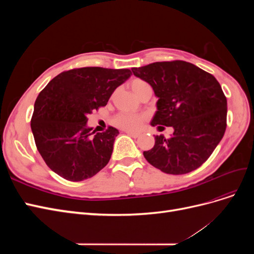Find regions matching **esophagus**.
Returning <instances> with one entry per match:
<instances>
[{"label": "esophagus", "instance_id": "1", "mask_svg": "<svg viewBox=\"0 0 254 254\" xmlns=\"http://www.w3.org/2000/svg\"><path fill=\"white\" fill-rule=\"evenodd\" d=\"M126 133L128 134V135H130L131 137H139L140 136V133L139 132H133V131H126Z\"/></svg>", "mask_w": 254, "mask_h": 254}]
</instances>
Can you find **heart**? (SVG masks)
I'll use <instances>...</instances> for the list:
<instances>
[{"label":"heart","instance_id":"heart-1","mask_svg":"<svg viewBox=\"0 0 254 254\" xmlns=\"http://www.w3.org/2000/svg\"><path fill=\"white\" fill-rule=\"evenodd\" d=\"M148 86L149 84L142 79H134L130 83V87H131L134 94H136L142 88ZM144 121L145 118L142 117V115L131 113H120L115 117L113 123L114 125H117L118 127L124 130H127V131H134V130H137L142 126Z\"/></svg>","mask_w":254,"mask_h":254}]
</instances>
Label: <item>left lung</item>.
Instances as JSON below:
<instances>
[{"mask_svg":"<svg viewBox=\"0 0 254 254\" xmlns=\"http://www.w3.org/2000/svg\"><path fill=\"white\" fill-rule=\"evenodd\" d=\"M158 97L150 125L174 128L170 139L155 135V146L143 155L160 171L188 174L201 166L221 141L227 127V98L219 82L182 60L132 67Z\"/></svg>","mask_w":254,"mask_h":254,"instance_id":"8db88e82","label":"left lung"}]
</instances>
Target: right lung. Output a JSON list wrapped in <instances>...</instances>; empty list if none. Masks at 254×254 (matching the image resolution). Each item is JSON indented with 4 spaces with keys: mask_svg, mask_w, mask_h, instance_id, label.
Here are the masks:
<instances>
[{
    "mask_svg": "<svg viewBox=\"0 0 254 254\" xmlns=\"http://www.w3.org/2000/svg\"><path fill=\"white\" fill-rule=\"evenodd\" d=\"M130 75L128 68H74L57 75L40 92L30 127L38 151L54 173L77 182L108 164L119 130L109 127L95 134L87 117L106 106Z\"/></svg>",
    "mask_w": 254,
    "mask_h": 254,
    "instance_id": "right-lung-1",
    "label": "right lung"
}]
</instances>
